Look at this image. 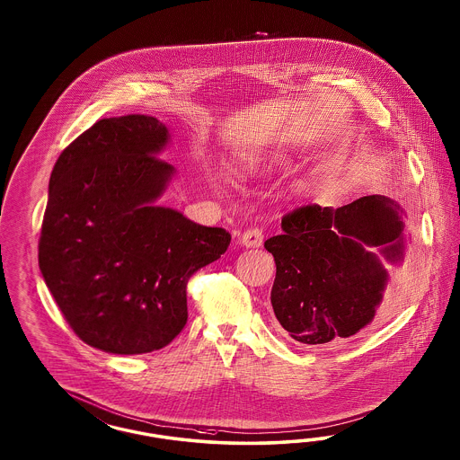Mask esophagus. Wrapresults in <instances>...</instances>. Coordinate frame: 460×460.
<instances>
[{
  "label": "esophagus",
  "instance_id": "34e87169",
  "mask_svg": "<svg viewBox=\"0 0 460 460\" xmlns=\"http://www.w3.org/2000/svg\"><path fill=\"white\" fill-rule=\"evenodd\" d=\"M239 243L246 248H260L263 244V231L258 227H250L241 234Z\"/></svg>",
  "mask_w": 460,
  "mask_h": 460
}]
</instances>
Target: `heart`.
Returning a JSON list of instances; mask_svg holds the SVG:
<instances>
[{
  "label": "heart",
  "mask_w": 460,
  "mask_h": 460,
  "mask_svg": "<svg viewBox=\"0 0 460 460\" xmlns=\"http://www.w3.org/2000/svg\"><path fill=\"white\" fill-rule=\"evenodd\" d=\"M243 168H244V170H248V172H256V170L260 168V165H258L256 162H246V164L243 165Z\"/></svg>",
  "instance_id": "obj_1"
}]
</instances>
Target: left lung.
<instances>
[{"label": "left lung", "mask_w": 460, "mask_h": 460, "mask_svg": "<svg viewBox=\"0 0 460 460\" xmlns=\"http://www.w3.org/2000/svg\"><path fill=\"white\" fill-rule=\"evenodd\" d=\"M281 229L265 248L277 263L271 305L285 332L321 346L369 327L388 271L366 246H377L391 263L403 260L402 208L385 195H366L337 209L308 204L285 214Z\"/></svg>", "instance_id": "8db88e82"}]
</instances>
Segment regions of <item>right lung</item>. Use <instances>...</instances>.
I'll return each mask as SVG.
<instances>
[{"instance_id": "add662e5", "label": "right lung", "mask_w": 460, "mask_h": 460, "mask_svg": "<svg viewBox=\"0 0 460 460\" xmlns=\"http://www.w3.org/2000/svg\"><path fill=\"white\" fill-rule=\"evenodd\" d=\"M154 116L106 118L60 154L49 183L39 266L70 329L111 354L165 348L187 323V283L231 234L155 206L175 168L156 155Z\"/></svg>"}]
</instances>
